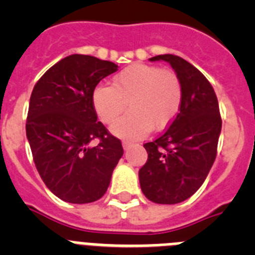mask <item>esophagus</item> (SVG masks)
<instances>
[{"instance_id":"esophagus-1","label":"esophagus","mask_w":255,"mask_h":255,"mask_svg":"<svg viewBox=\"0 0 255 255\" xmlns=\"http://www.w3.org/2000/svg\"><path fill=\"white\" fill-rule=\"evenodd\" d=\"M131 145H132L131 141H129V140H124V141H123V147H124V149H129V148L131 147Z\"/></svg>"}]
</instances>
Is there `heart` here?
Masks as SVG:
<instances>
[{
  "label": "heart",
  "mask_w": 255,
  "mask_h": 255,
  "mask_svg": "<svg viewBox=\"0 0 255 255\" xmlns=\"http://www.w3.org/2000/svg\"><path fill=\"white\" fill-rule=\"evenodd\" d=\"M129 102L130 112L112 126L114 134L126 139L143 138L154 128L171 125L182 103V84L173 70L135 64L114 78L111 85H98L93 106L101 120L112 124Z\"/></svg>",
  "instance_id": "obj_1"
}]
</instances>
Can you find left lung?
Returning a JSON list of instances; mask_svg holds the SVG:
<instances>
[{"label":"left lung","instance_id":"1","mask_svg":"<svg viewBox=\"0 0 255 255\" xmlns=\"http://www.w3.org/2000/svg\"><path fill=\"white\" fill-rule=\"evenodd\" d=\"M150 61H167L182 84L179 114L155 140L144 144L148 159L139 170L143 194L158 204H176L202 186L217 155L222 120L213 87L188 61L159 55Z\"/></svg>","mask_w":255,"mask_h":255}]
</instances>
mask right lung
Listing matches in <instances>:
<instances>
[{
	"mask_svg": "<svg viewBox=\"0 0 255 255\" xmlns=\"http://www.w3.org/2000/svg\"><path fill=\"white\" fill-rule=\"evenodd\" d=\"M116 70L93 56H67L31 92L25 129L33 161L47 188L69 203L101 199L124 154L121 140L97 121L93 106L97 84Z\"/></svg>",
	"mask_w": 255,
	"mask_h": 255,
	"instance_id": "obj_1",
	"label": "right lung"
}]
</instances>
